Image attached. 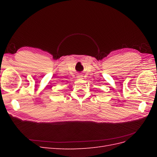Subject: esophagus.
<instances>
[{
  "mask_svg": "<svg viewBox=\"0 0 157 157\" xmlns=\"http://www.w3.org/2000/svg\"><path fill=\"white\" fill-rule=\"evenodd\" d=\"M77 77H78V78H82V75H78Z\"/></svg>",
  "mask_w": 157,
  "mask_h": 157,
  "instance_id": "esophagus-1",
  "label": "esophagus"
}]
</instances>
